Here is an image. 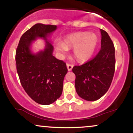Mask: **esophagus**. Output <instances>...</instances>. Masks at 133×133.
Instances as JSON below:
<instances>
[{"instance_id":"34e87169","label":"esophagus","mask_w":133,"mask_h":133,"mask_svg":"<svg viewBox=\"0 0 133 133\" xmlns=\"http://www.w3.org/2000/svg\"><path fill=\"white\" fill-rule=\"evenodd\" d=\"M67 68H68V69L69 71H71L72 69V68H73V65L71 64H68H68H67Z\"/></svg>"}]
</instances>
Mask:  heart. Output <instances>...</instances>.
<instances>
[{"instance_id":"heart-1","label":"heart","mask_w":133,"mask_h":133,"mask_svg":"<svg viewBox=\"0 0 133 133\" xmlns=\"http://www.w3.org/2000/svg\"><path fill=\"white\" fill-rule=\"evenodd\" d=\"M97 43V37L94 34L79 32L67 36L63 42L56 44L58 52L64 54L68 49L74 47L73 53L79 61H84L92 56Z\"/></svg>"}]
</instances>
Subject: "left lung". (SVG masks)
Masks as SVG:
<instances>
[{"label": "left lung", "instance_id": "8db88e82", "mask_svg": "<svg viewBox=\"0 0 133 133\" xmlns=\"http://www.w3.org/2000/svg\"><path fill=\"white\" fill-rule=\"evenodd\" d=\"M101 49L91 60L73 67L77 94L86 101L100 99L109 89L115 71V48L105 30L101 29Z\"/></svg>", "mask_w": 133, "mask_h": 133}]
</instances>
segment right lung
Instances as JSON below:
<instances>
[{
  "label": "right lung",
  "mask_w": 133,
  "mask_h": 133,
  "mask_svg": "<svg viewBox=\"0 0 133 133\" xmlns=\"http://www.w3.org/2000/svg\"><path fill=\"white\" fill-rule=\"evenodd\" d=\"M56 25L37 24L23 34L16 52L17 74L21 84L30 98L42 105L56 101L62 92L68 72L66 64L52 56L53 46L47 42L44 51L32 54L30 45L37 37L46 39Z\"/></svg>",
  "instance_id": "add662e5"
}]
</instances>
